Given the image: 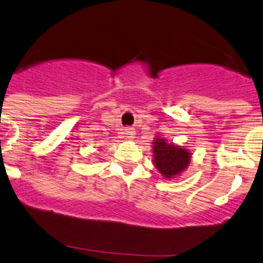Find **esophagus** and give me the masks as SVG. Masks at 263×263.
I'll return each mask as SVG.
<instances>
[{"instance_id": "obj_1", "label": "esophagus", "mask_w": 263, "mask_h": 263, "mask_svg": "<svg viewBox=\"0 0 263 263\" xmlns=\"http://www.w3.org/2000/svg\"><path fill=\"white\" fill-rule=\"evenodd\" d=\"M125 134H126L127 140H133L136 132H134V129H132V127H126V129H125Z\"/></svg>"}]
</instances>
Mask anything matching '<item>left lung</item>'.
Listing matches in <instances>:
<instances>
[{
  "label": "left lung",
  "instance_id": "left-lung-1",
  "mask_svg": "<svg viewBox=\"0 0 263 263\" xmlns=\"http://www.w3.org/2000/svg\"><path fill=\"white\" fill-rule=\"evenodd\" d=\"M192 153L182 146L167 142L162 137L153 141V162L165 178L172 179L179 176L189 166Z\"/></svg>",
  "mask_w": 263,
  "mask_h": 263
}]
</instances>
